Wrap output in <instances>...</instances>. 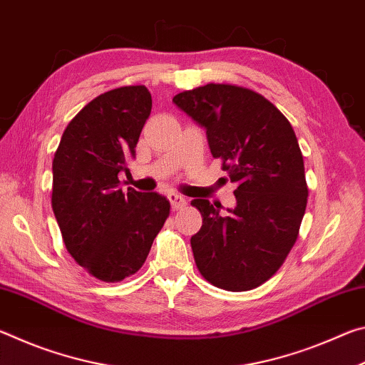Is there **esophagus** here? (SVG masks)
<instances>
[{"instance_id": "esophagus-1", "label": "esophagus", "mask_w": 365, "mask_h": 365, "mask_svg": "<svg viewBox=\"0 0 365 365\" xmlns=\"http://www.w3.org/2000/svg\"><path fill=\"white\" fill-rule=\"evenodd\" d=\"M169 201H170V206L174 211H177V209H180L187 205V197L178 195V193H169Z\"/></svg>"}]
</instances>
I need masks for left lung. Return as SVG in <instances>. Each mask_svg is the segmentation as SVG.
I'll list each match as a JSON object with an SVG mask.
<instances>
[{"mask_svg":"<svg viewBox=\"0 0 365 365\" xmlns=\"http://www.w3.org/2000/svg\"><path fill=\"white\" fill-rule=\"evenodd\" d=\"M172 101L205 128L211 154L238 185L237 205L227 215L209 200L191 201L202 215L191 237L197 269L227 292L262 285L293 248L307 205L292 123L262 95L235 85L207 83Z\"/></svg>","mask_w":365,"mask_h":365,"instance_id":"obj_1","label":"left lung"}]
</instances>
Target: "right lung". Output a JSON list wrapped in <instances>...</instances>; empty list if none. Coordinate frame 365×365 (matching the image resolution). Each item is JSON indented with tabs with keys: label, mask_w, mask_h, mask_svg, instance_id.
I'll list each match as a JSON object with an SVG mask.
<instances>
[{
	"label": "right lung",
	"mask_w": 365,
	"mask_h": 365,
	"mask_svg": "<svg viewBox=\"0 0 365 365\" xmlns=\"http://www.w3.org/2000/svg\"><path fill=\"white\" fill-rule=\"evenodd\" d=\"M151 106L143 85L100 95L71 120L53 159L51 205L66 248L103 282L135 274L169 217L168 197L123 193L117 177L135 156Z\"/></svg>",
	"instance_id": "right-lung-1"
}]
</instances>
